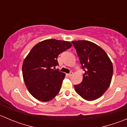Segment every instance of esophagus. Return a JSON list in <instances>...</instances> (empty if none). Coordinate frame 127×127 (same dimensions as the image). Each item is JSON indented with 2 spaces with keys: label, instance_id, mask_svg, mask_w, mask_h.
Returning a JSON list of instances; mask_svg holds the SVG:
<instances>
[{
  "label": "esophagus",
  "instance_id": "1",
  "mask_svg": "<svg viewBox=\"0 0 127 127\" xmlns=\"http://www.w3.org/2000/svg\"><path fill=\"white\" fill-rule=\"evenodd\" d=\"M72 74H73V72H70L69 74H67V76H68V77H71V75H72Z\"/></svg>",
  "mask_w": 127,
  "mask_h": 127
}]
</instances>
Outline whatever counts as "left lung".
Here are the masks:
<instances>
[{"mask_svg": "<svg viewBox=\"0 0 127 127\" xmlns=\"http://www.w3.org/2000/svg\"><path fill=\"white\" fill-rule=\"evenodd\" d=\"M85 71L80 84L75 90L84 99L93 101L104 94L109 87L113 66L109 58L101 47L87 40L72 42Z\"/></svg>", "mask_w": 127, "mask_h": 127, "instance_id": "8db88e82", "label": "left lung"}]
</instances>
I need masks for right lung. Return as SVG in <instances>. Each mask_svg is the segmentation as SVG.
<instances>
[{"instance_id": "add662e5", "label": "right lung", "mask_w": 127, "mask_h": 127, "mask_svg": "<svg viewBox=\"0 0 127 127\" xmlns=\"http://www.w3.org/2000/svg\"><path fill=\"white\" fill-rule=\"evenodd\" d=\"M71 42L48 39L39 42L24 60L22 71L29 93L41 101H50L61 89L65 74L55 69L58 56L71 47Z\"/></svg>"}]
</instances>
